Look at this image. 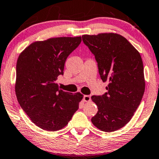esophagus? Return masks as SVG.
Listing matches in <instances>:
<instances>
[{
	"mask_svg": "<svg viewBox=\"0 0 159 159\" xmlns=\"http://www.w3.org/2000/svg\"><path fill=\"white\" fill-rule=\"evenodd\" d=\"M83 101L84 102H89L91 101V98H90V96H88V95H85L83 97Z\"/></svg>",
	"mask_w": 159,
	"mask_h": 159,
	"instance_id": "esophagus-1",
	"label": "esophagus"
}]
</instances>
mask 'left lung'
Segmentation results:
<instances>
[{
  "mask_svg": "<svg viewBox=\"0 0 159 159\" xmlns=\"http://www.w3.org/2000/svg\"><path fill=\"white\" fill-rule=\"evenodd\" d=\"M82 37L95 55L102 81L109 82L105 94L91 96L98 107L91 121L105 132L117 131L129 122L145 92L141 55L120 34L103 33Z\"/></svg>",
  "mask_w": 159,
  "mask_h": 159,
  "instance_id": "1",
  "label": "left lung"
}]
</instances>
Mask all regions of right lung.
Instances as JSON below:
<instances>
[{"instance_id": "1", "label": "right lung", "mask_w": 159, "mask_h": 159, "mask_svg": "<svg viewBox=\"0 0 159 159\" xmlns=\"http://www.w3.org/2000/svg\"><path fill=\"white\" fill-rule=\"evenodd\" d=\"M81 36L57 37L33 42L16 62L15 93L18 102L34 124L55 131L64 128L83 98L60 89L67 57L81 43Z\"/></svg>"}]
</instances>
